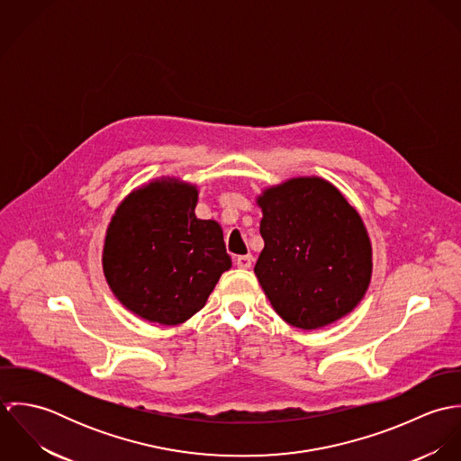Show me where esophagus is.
<instances>
[{
  "label": "esophagus",
  "instance_id": "34e87169",
  "mask_svg": "<svg viewBox=\"0 0 461 461\" xmlns=\"http://www.w3.org/2000/svg\"><path fill=\"white\" fill-rule=\"evenodd\" d=\"M252 264H254V258L249 254V256H238L236 258V266L238 267H243V269H249V267H252Z\"/></svg>",
  "mask_w": 461,
  "mask_h": 461
}]
</instances>
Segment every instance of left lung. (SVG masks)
Masks as SVG:
<instances>
[{"mask_svg": "<svg viewBox=\"0 0 461 461\" xmlns=\"http://www.w3.org/2000/svg\"><path fill=\"white\" fill-rule=\"evenodd\" d=\"M258 205L264 249L254 271L275 312L302 330L348 316L373 273L371 240L358 211L314 176L266 188Z\"/></svg>", "mask_w": 461, "mask_h": 461, "instance_id": "obj_1", "label": "left lung"}]
</instances>
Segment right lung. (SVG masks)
<instances>
[{"label": "right lung", "mask_w": 461, "mask_h": 461, "mask_svg": "<svg viewBox=\"0 0 461 461\" xmlns=\"http://www.w3.org/2000/svg\"><path fill=\"white\" fill-rule=\"evenodd\" d=\"M195 185L150 181L124 198L106 229L103 271L132 314L174 327L205 305L232 261L221 227L195 214Z\"/></svg>", "instance_id": "right-lung-1"}]
</instances>
